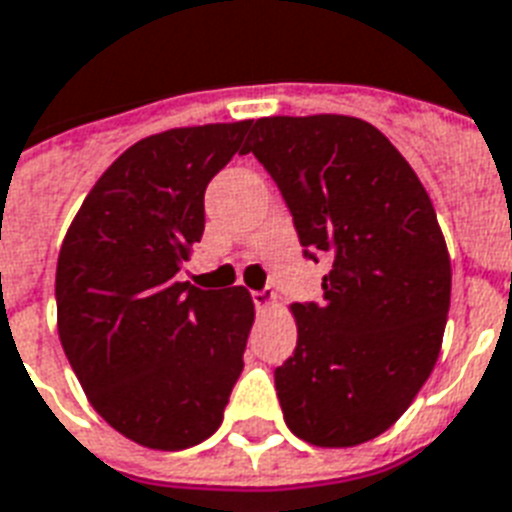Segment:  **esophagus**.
I'll list each match as a JSON object with an SVG mask.
<instances>
[{
  "mask_svg": "<svg viewBox=\"0 0 512 512\" xmlns=\"http://www.w3.org/2000/svg\"><path fill=\"white\" fill-rule=\"evenodd\" d=\"M251 298H253V304H256V309H259V312H267V309H272V306L277 304L275 290H253Z\"/></svg>",
  "mask_w": 512,
  "mask_h": 512,
  "instance_id": "1",
  "label": "esophagus"
}]
</instances>
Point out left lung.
Returning a JSON list of instances; mask_svg holds the SVG:
<instances>
[{"instance_id":"8db88e82","label":"left lung","mask_w":512,"mask_h":512,"mask_svg":"<svg viewBox=\"0 0 512 512\" xmlns=\"http://www.w3.org/2000/svg\"><path fill=\"white\" fill-rule=\"evenodd\" d=\"M253 153L280 187L306 259H330L322 301L293 304L298 341L275 370L285 423L314 447L391 428L439 359L452 264L418 174L351 116H272Z\"/></svg>"}]
</instances>
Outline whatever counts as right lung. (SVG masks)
I'll return each mask as SVG.
<instances>
[{"label": "right lung", "instance_id": "1", "mask_svg": "<svg viewBox=\"0 0 512 512\" xmlns=\"http://www.w3.org/2000/svg\"><path fill=\"white\" fill-rule=\"evenodd\" d=\"M251 121L169 129L121 153L57 256V333L92 407L126 439L177 452L222 425L253 325L245 288L179 282L208 182Z\"/></svg>", "mask_w": 512, "mask_h": 512}]
</instances>
